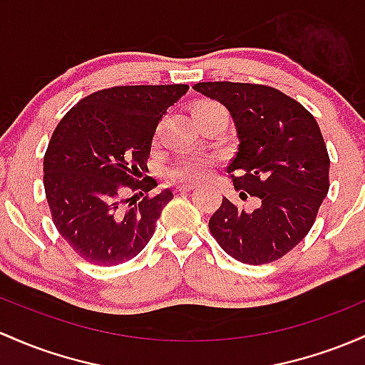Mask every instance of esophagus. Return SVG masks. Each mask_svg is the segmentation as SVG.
I'll return each mask as SVG.
<instances>
[{
	"mask_svg": "<svg viewBox=\"0 0 365 365\" xmlns=\"http://www.w3.org/2000/svg\"><path fill=\"white\" fill-rule=\"evenodd\" d=\"M192 189H194V185H190V183H183V185L176 187V192H182V194H185V192H190Z\"/></svg>",
	"mask_w": 365,
	"mask_h": 365,
	"instance_id": "1",
	"label": "esophagus"
}]
</instances>
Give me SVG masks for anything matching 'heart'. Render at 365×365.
Returning a JSON list of instances; mask_svg holds the SVG:
<instances>
[{
  "instance_id": "1",
  "label": "heart",
  "mask_w": 365,
  "mask_h": 365,
  "mask_svg": "<svg viewBox=\"0 0 365 365\" xmlns=\"http://www.w3.org/2000/svg\"><path fill=\"white\" fill-rule=\"evenodd\" d=\"M216 107H222V106H218L216 102H210V100H206V102H199L192 112H194V115H197L199 112L216 109ZM211 168H213V163H211L207 158L190 154V155H183V158H180L175 164H171V166L168 168L166 176L171 183H195V182H201L204 178H207L211 173Z\"/></svg>"
}]
</instances>
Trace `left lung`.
Listing matches in <instances>:
<instances>
[{"mask_svg": "<svg viewBox=\"0 0 365 365\" xmlns=\"http://www.w3.org/2000/svg\"><path fill=\"white\" fill-rule=\"evenodd\" d=\"M194 90L227 107L239 149L227 173L241 199H259L244 211L223 197L210 232L227 255L247 265L282 258L310 232L329 190V154L314 115L294 98L253 83H197Z\"/></svg>", "mask_w": 365, "mask_h": 365, "instance_id": "1", "label": "left lung"}]
</instances>
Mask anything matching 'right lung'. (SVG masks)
I'll return each instance as SVG.
<instances>
[{"instance_id": "obj_1", "label": "right lung", "mask_w": 365, "mask_h": 365, "mask_svg": "<svg viewBox=\"0 0 365 365\" xmlns=\"http://www.w3.org/2000/svg\"><path fill=\"white\" fill-rule=\"evenodd\" d=\"M187 85L114 86L79 100L60 119L43 159L51 220L76 255L98 267L135 258L154 235L171 190L137 201L158 185L149 171L155 128ZM130 202L128 205L127 202ZM128 206L126 207L125 204Z\"/></svg>"}]
</instances>
